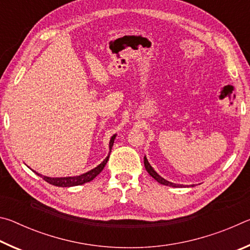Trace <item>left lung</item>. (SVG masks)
<instances>
[{
    "label": "left lung",
    "mask_w": 250,
    "mask_h": 250,
    "mask_svg": "<svg viewBox=\"0 0 250 250\" xmlns=\"http://www.w3.org/2000/svg\"><path fill=\"white\" fill-rule=\"evenodd\" d=\"M145 167H146V170L147 171V173H149V174H150L152 177H153V179H154L156 182H159L160 184L167 185V186H172V188H185V185L172 183V182L167 181V180H166V179H163L162 176L159 175L158 173H156V172L154 171V168L151 167V164L149 163V161H147L146 156H145ZM192 186H194V185H192Z\"/></svg>",
    "instance_id": "left-lung-1"
}]
</instances>
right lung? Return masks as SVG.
I'll list each match as a JSON object with an SVG mask.
<instances>
[{
  "instance_id": "add662e5",
  "label": "right lung",
  "mask_w": 250,
  "mask_h": 250,
  "mask_svg": "<svg viewBox=\"0 0 250 250\" xmlns=\"http://www.w3.org/2000/svg\"><path fill=\"white\" fill-rule=\"evenodd\" d=\"M117 137V134H113L111 139H110V142H109V154L105 156V159L101 162L98 167H96L95 168H92V170L88 171L86 173H83V174H80V175H76V176H66V177H49V176H45V175H42L40 173H37L36 171L31 170L36 173L37 175L43 177V180H45L47 183L55 185V186H59V188H70V186H77V185H83L84 183H87V182H90L95 179V177L99 174V173L104 170V167L105 164H107L108 160H109V156H110V152H111L112 149V146H113V142H115V139Z\"/></svg>"
}]
</instances>
